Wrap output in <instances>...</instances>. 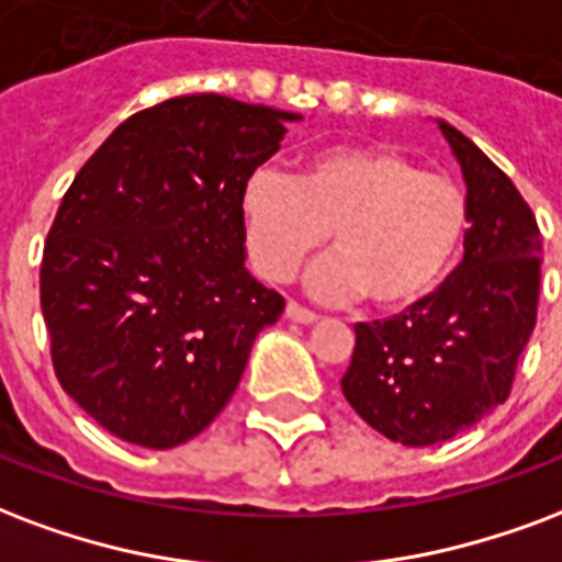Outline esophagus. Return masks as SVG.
<instances>
[{
	"label": "esophagus",
	"mask_w": 562,
	"mask_h": 562,
	"mask_svg": "<svg viewBox=\"0 0 562 562\" xmlns=\"http://www.w3.org/2000/svg\"><path fill=\"white\" fill-rule=\"evenodd\" d=\"M285 315H289V318H292V322H297V324L318 322V315H315L313 310H306V306H301V303H294V301L285 303Z\"/></svg>",
	"instance_id": "1"
}]
</instances>
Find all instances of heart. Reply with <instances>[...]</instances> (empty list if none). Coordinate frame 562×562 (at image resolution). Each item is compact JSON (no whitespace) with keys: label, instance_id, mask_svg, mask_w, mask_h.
Instances as JSON below:
<instances>
[{"label":"heart","instance_id":"obj_1","mask_svg":"<svg viewBox=\"0 0 562 562\" xmlns=\"http://www.w3.org/2000/svg\"><path fill=\"white\" fill-rule=\"evenodd\" d=\"M252 265L270 282L292 280L330 232L336 252L310 270L322 297L363 294L375 310L423 301L447 273L468 232V199L438 172L384 145H330L297 176L259 169L240 187Z\"/></svg>","mask_w":562,"mask_h":562}]
</instances>
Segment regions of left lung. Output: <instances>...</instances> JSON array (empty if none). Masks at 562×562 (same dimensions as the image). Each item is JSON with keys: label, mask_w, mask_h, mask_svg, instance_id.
<instances>
[{"label": "left lung", "mask_w": 562, "mask_h": 562, "mask_svg": "<svg viewBox=\"0 0 562 562\" xmlns=\"http://www.w3.org/2000/svg\"><path fill=\"white\" fill-rule=\"evenodd\" d=\"M468 184L464 259L438 289L384 322L355 324L342 393L384 438L429 447L506 402L536 327L542 240L509 178L440 122Z\"/></svg>", "instance_id": "obj_1"}]
</instances>
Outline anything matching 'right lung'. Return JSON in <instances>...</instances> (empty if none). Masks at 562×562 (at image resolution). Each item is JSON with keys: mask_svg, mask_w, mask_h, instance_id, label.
I'll return each instance as SVG.
<instances>
[{"mask_svg": "<svg viewBox=\"0 0 562 562\" xmlns=\"http://www.w3.org/2000/svg\"><path fill=\"white\" fill-rule=\"evenodd\" d=\"M301 115L223 94L136 112L91 154L41 261L61 390L115 438L169 450L226 408L285 310L244 268L240 187Z\"/></svg>", "mask_w": 562, "mask_h": 562, "instance_id": "obj_1", "label": "right lung"}]
</instances>
